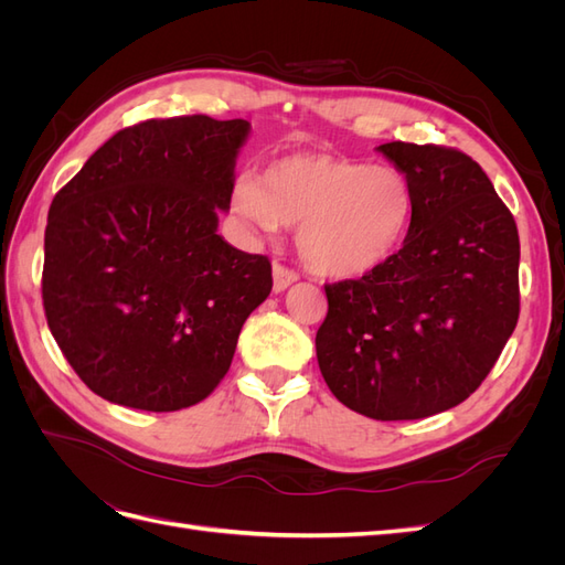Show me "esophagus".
Returning <instances> with one entry per match:
<instances>
[{"mask_svg": "<svg viewBox=\"0 0 565 565\" xmlns=\"http://www.w3.org/2000/svg\"><path fill=\"white\" fill-rule=\"evenodd\" d=\"M299 280L297 273L292 268H285L282 264H273V292H285L289 285H295Z\"/></svg>", "mask_w": 565, "mask_h": 565, "instance_id": "esophagus-1", "label": "esophagus"}]
</instances>
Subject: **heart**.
I'll use <instances>...</instances> for the list:
<instances>
[{"label": "heart", "mask_w": 565, "mask_h": 565, "mask_svg": "<svg viewBox=\"0 0 565 565\" xmlns=\"http://www.w3.org/2000/svg\"><path fill=\"white\" fill-rule=\"evenodd\" d=\"M235 210L266 233L299 226L297 249L320 278L353 280L384 266L413 218V191L393 167L330 152L273 160L259 181L245 179Z\"/></svg>", "instance_id": "heart-1"}]
</instances>
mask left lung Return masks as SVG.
I'll use <instances>...</instances> for the list:
<instances>
[{
  "label": "left lung",
  "mask_w": 565,
  "mask_h": 565,
  "mask_svg": "<svg viewBox=\"0 0 565 565\" xmlns=\"http://www.w3.org/2000/svg\"><path fill=\"white\" fill-rule=\"evenodd\" d=\"M407 179L403 247L361 280L324 285L318 365L339 403L365 417L422 419L481 386L519 320V231L465 152L377 148Z\"/></svg>",
  "instance_id": "left-lung-1"
}]
</instances>
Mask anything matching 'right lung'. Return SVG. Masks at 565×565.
<instances>
[{
	"label": "right lung",
	"instance_id": "add662e5",
	"mask_svg": "<svg viewBox=\"0 0 565 565\" xmlns=\"http://www.w3.org/2000/svg\"><path fill=\"white\" fill-rule=\"evenodd\" d=\"M247 136V119H148L117 131L51 202L44 313L96 396L174 413L224 380L273 287L264 254L216 233Z\"/></svg>",
	"mask_w": 565,
	"mask_h": 565
}]
</instances>
